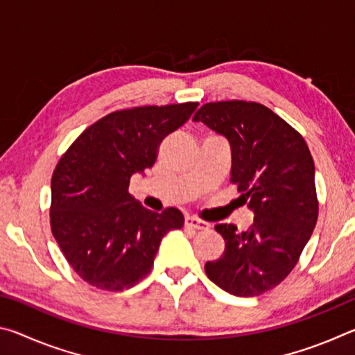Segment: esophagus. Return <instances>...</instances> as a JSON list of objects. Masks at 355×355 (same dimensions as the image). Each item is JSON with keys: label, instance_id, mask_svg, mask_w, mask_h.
Listing matches in <instances>:
<instances>
[{"label": "esophagus", "instance_id": "esophagus-1", "mask_svg": "<svg viewBox=\"0 0 355 355\" xmlns=\"http://www.w3.org/2000/svg\"><path fill=\"white\" fill-rule=\"evenodd\" d=\"M184 227L186 228H192V230H207L208 224L207 222H203L197 218H192V216H188V218L184 219Z\"/></svg>", "mask_w": 355, "mask_h": 355}]
</instances>
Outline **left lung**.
Instances as JSON below:
<instances>
[{
    "label": "left lung",
    "mask_w": 355,
    "mask_h": 355,
    "mask_svg": "<svg viewBox=\"0 0 355 355\" xmlns=\"http://www.w3.org/2000/svg\"><path fill=\"white\" fill-rule=\"evenodd\" d=\"M192 120L230 142V182L255 214L248 232L214 227L225 249L205 272L233 296H260L288 277L313 233L320 211L313 158L302 135L257 101L205 103Z\"/></svg>",
    "instance_id": "obj_1"
}]
</instances>
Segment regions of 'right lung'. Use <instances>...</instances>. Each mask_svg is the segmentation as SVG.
Wrapping results in <instances>:
<instances>
[{
  "mask_svg": "<svg viewBox=\"0 0 355 355\" xmlns=\"http://www.w3.org/2000/svg\"><path fill=\"white\" fill-rule=\"evenodd\" d=\"M197 101L119 110L86 128L51 177L50 225L65 260L98 290L122 291L152 271L167 232L183 214L150 211L128 192L135 172L152 167L159 144L191 117Z\"/></svg>",
  "mask_w": 355,
  "mask_h": 355,
  "instance_id": "1",
  "label": "right lung"
}]
</instances>
